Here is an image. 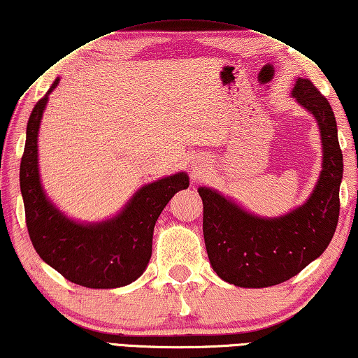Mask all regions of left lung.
<instances>
[{"label": "left lung", "mask_w": 358, "mask_h": 358, "mask_svg": "<svg viewBox=\"0 0 358 358\" xmlns=\"http://www.w3.org/2000/svg\"><path fill=\"white\" fill-rule=\"evenodd\" d=\"M291 96L320 131L322 171L309 198L283 216H256L211 187H200L203 235L211 267L240 288L283 283L328 248L339 217L343 152L333 108L310 80L298 78Z\"/></svg>", "instance_id": "obj_1"}]
</instances>
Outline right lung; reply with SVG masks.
Returning a JSON list of instances; mask_svg holds the SVG:
<instances>
[{
	"instance_id": "1",
	"label": "right lung",
	"mask_w": 358,
	"mask_h": 358,
	"mask_svg": "<svg viewBox=\"0 0 358 358\" xmlns=\"http://www.w3.org/2000/svg\"><path fill=\"white\" fill-rule=\"evenodd\" d=\"M59 81L57 76L27 123L20 192L30 240L41 259L71 283L96 289L126 287L147 268L157 219L174 194L189 187V176L176 173L142 185L117 216L106 221L80 222L65 216L48 198L38 168L41 118Z\"/></svg>"
}]
</instances>
